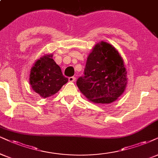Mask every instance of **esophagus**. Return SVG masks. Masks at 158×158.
<instances>
[{"label": "esophagus", "mask_w": 158, "mask_h": 158, "mask_svg": "<svg viewBox=\"0 0 158 158\" xmlns=\"http://www.w3.org/2000/svg\"><path fill=\"white\" fill-rule=\"evenodd\" d=\"M76 80V77H69V82H74V81H75Z\"/></svg>", "instance_id": "esophagus-1"}]
</instances>
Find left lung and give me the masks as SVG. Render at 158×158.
I'll use <instances>...</instances> for the list:
<instances>
[{"label": "left lung", "mask_w": 158, "mask_h": 158, "mask_svg": "<svg viewBox=\"0 0 158 158\" xmlns=\"http://www.w3.org/2000/svg\"><path fill=\"white\" fill-rule=\"evenodd\" d=\"M123 58L112 44L97 43L87 58L84 76L79 77L77 85L91 102L110 104L122 95L127 84Z\"/></svg>", "instance_id": "8db88e82"}]
</instances>
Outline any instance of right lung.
<instances>
[{
  "mask_svg": "<svg viewBox=\"0 0 158 158\" xmlns=\"http://www.w3.org/2000/svg\"><path fill=\"white\" fill-rule=\"evenodd\" d=\"M52 53L44 54L36 61L30 72L29 83L35 92L46 98L57 93L68 78L52 59Z\"/></svg>",
  "mask_w": 158,
  "mask_h": 158,
  "instance_id": "right-lung-1",
  "label": "right lung"
}]
</instances>
